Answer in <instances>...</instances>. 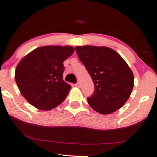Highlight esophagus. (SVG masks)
I'll return each mask as SVG.
<instances>
[{
	"label": "esophagus",
	"instance_id": "1",
	"mask_svg": "<svg viewBox=\"0 0 157 157\" xmlns=\"http://www.w3.org/2000/svg\"><path fill=\"white\" fill-rule=\"evenodd\" d=\"M75 86H76V87H80V86H81V82H78V83L75 84Z\"/></svg>",
	"mask_w": 157,
	"mask_h": 157
}]
</instances>
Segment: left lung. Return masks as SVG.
<instances>
[{
  "instance_id": "8db88e82",
  "label": "left lung",
  "mask_w": 157,
  "mask_h": 157,
  "mask_svg": "<svg viewBox=\"0 0 157 157\" xmlns=\"http://www.w3.org/2000/svg\"><path fill=\"white\" fill-rule=\"evenodd\" d=\"M75 50L94 85V92L87 98L90 107L101 114L120 109L134 87V75L127 63L105 46H77Z\"/></svg>"
}]
</instances>
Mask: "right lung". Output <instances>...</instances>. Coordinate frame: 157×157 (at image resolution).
<instances>
[{"mask_svg": "<svg viewBox=\"0 0 157 157\" xmlns=\"http://www.w3.org/2000/svg\"><path fill=\"white\" fill-rule=\"evenodd\" d=\"M70 45L35 49L17 64L15 79L24 98L40 110H50L65 100L71 86L63 80V62L73 54Z\"/></svg>", "mask_w": 157, "mask_h": 157, "instance_id": "right-lung-1", "label": "right lung"}]
</instances>
